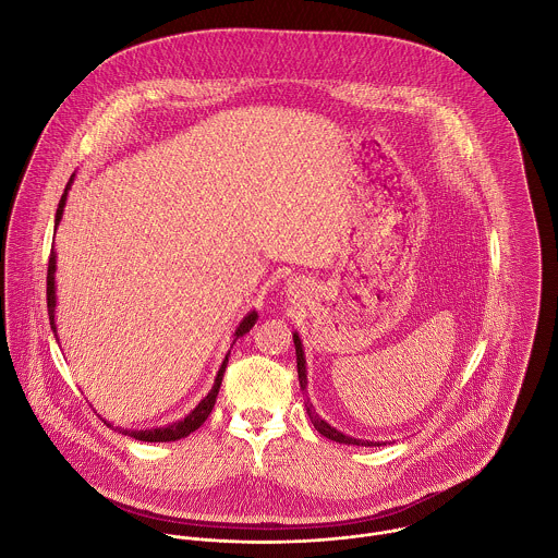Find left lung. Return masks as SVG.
Returning <instances> with one entry per match:
<instances>
[{"label":"left lung","mask_w":558,"mask_h":558,"mask_svg":"<svg viewBox=\"0 0 558 558\" xmlns=\"http://www.w3.org/2000/svg\"><path fill=\"white\" fill-rule=\"evenodd\" d=\"M294 347H296L299 383H301V389H305V387H307V368H305V353H303V344H301L299 333H294ZM307 402H310V400H307ZM305 407H307V415H310L314 428H316L320 435H325L327 439H333V441H338V444H351V446H380L378 441H368V439L364 441V439H355V437H349V435L340 433L338 428H333L331 424H327V422L316 413V409H314L312 404H305ZM383 444H387V441H383Z\"/></svg>","instance_id":"8db88e82"}]
</instances>
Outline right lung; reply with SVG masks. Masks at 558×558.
I'll return each instance as SVG.
<instances>
[{"label": "right lung", "mask_w": 558, "mask_h": 558, "mask_svg": "<svg viewBox=\"0 0 558 558\" xmlns=\"http://www.w3.org/2000/svg\"><path fill=\"white\" fill-rule=\"evenodd\" d=\"M71 184H73V175H71L69 184L64 187V194H62V198H60V203H58V209H56V225H53V227H58V222H60V218H62L64 203H66V194H69ZM53 272H56V253H53V248H51L49 268H47V312H49L51 331H53V336H56V277H53ZM255 320H257V312L246 314V316L242 318L240 327L235 329L233 338L238 340V338H242L244 333H248V331L253 329ZM56 338H58V336H56ZM235 340H233V342H235ZM231 347H233V344H231ZM227 362H229V353L225 355V362H222L220 371L216 374V380H214L209 393L187 413L184 420H178V422H173V424H169V426L149 428V430H128V428H119V426H117L114 430H119V433H123V435H130V437H134V439H138V441H175V439H182V437H186L190 433H194V430L207 420V415H209L211 409H214V402H216V396H218V389H220V383H222V374H225V368H227ZM104 422H106V420H104ZM106 424H108V422H106ZM108 426H112V424H108Z\"/></svg>", "instance_id": "1"}]
</instances>
